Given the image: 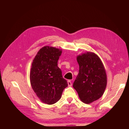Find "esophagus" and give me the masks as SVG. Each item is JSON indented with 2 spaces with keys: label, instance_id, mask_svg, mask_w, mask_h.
I'll use <instances>...</instances> for the list:
<instances>
[{
  "label": "esophagus",
  "instance_id": "1",
  "mask_svg": "<svg viewBox=\"0 0 129 129\" xmlns=\"http://www.w3.org/2000/svg\"><path fill=\"white\" fill-rule=\"evenodd\" d=\"M68 86H72V83L71 80H68Z\"/></svg>",
  "mask_w": 129,
  "mask_h": 129
}]
</instances>
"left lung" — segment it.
I'll list each match as a JSON object with an SVG mask.
<instances>
[{"label": "left lung", "instance_id": "1", "mask_svg": "<svg viewBox=\"0 0 129 129\" xmlns=\"http://www.w3.org/2000/svg\"><path fill=\"white\" fill-rule=\"evenodd\" d=\"M77 61L79 74L73 87L83 103L90 104L99 99L104 94L107 84L105 70L100 59L91 52L79 55Z\"/></svg>", "mask_w": 129, "mask_h": 129}]
</instances>
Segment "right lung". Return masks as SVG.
<instances>
[{
	"label": "right lung",
	"instance_id": "add662e5",
	"mask_svg": "<svg viewBox=\"0 0 129 129\" xmlns=\"http://www.w3.org/2000/svg\"><path fill=\"white\" fill-rule=\"evenodd\" d=\"M61 54V50L44 46L38 52L32 62L30 73L32 88L40 100L49 105L58 101L68 86L67 81L57 67Z\"/></svg>",
	"mask_w": 129,
	"mask_h": 129
}]
</instances>
